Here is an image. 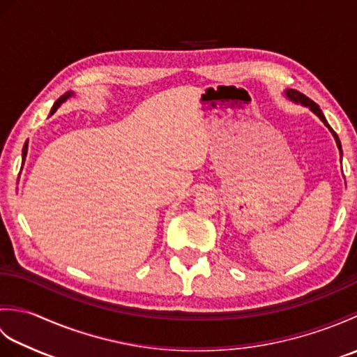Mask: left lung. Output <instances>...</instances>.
Returning <instances> with one entry per match:
<instances>
[{
    "mask_svg": "<svg viewBox=\"0 0 357 357\" xmlns=\"http://www.w3.org/2000/svg\"><path fill=\"white\" fill-rule=\"evenodd\" d=\"M288 98H290V100H293V101H296V102H301L302 105H307V107H310L312 109V112H314L317 116H319V119L322 121V123L328 127V130L333 133V136H335V139H336V144H337V147H339V153L342 155V146H340V141H339V138H337V135H336V132L333 130V128L328 126V123H327V119H325V116H324V113H322V110L319 109V105H317L314 101H312L310 100L308 96H305L304 93H301V92H298V90H294V89H288L287 90V93H285Z\"/></svg>",
    "mask_w": 357,
    "mask_h": 357,
    "instance_id": "obj_1",
    "label": "left lung"
}]
</instances>
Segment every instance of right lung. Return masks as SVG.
Listing matches in <instances>:
<instances>
[{"label": "right lung", "instance_id": "add662e5", "mask_svg": "<svg viewBox=\"0 0 357 357\" xmlns=\"http://www.w3.org/2000/svg\"><path fill=\"white\" fill-rule=\"evenodd\" d=\"M72 95V92H67L66 95H63L61 98H59V100L55 102V104H53V107H52V112H50V115H53V113H55L56 112V109L59 107V105H61L66 100H67V98H69ZM26 155H27V142L24 144V149H22V161H24V158H26Z\"/></svg>", "mask_w": 357, "mask_h": 357}]
</instances>
